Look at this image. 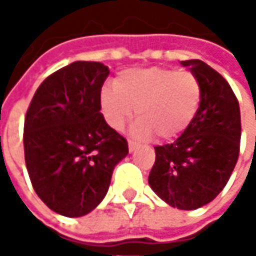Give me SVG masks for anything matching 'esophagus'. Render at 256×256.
<instances>
[{"label":"esophagus","mask_w":256,"mask_h":256,"mask_svg":"<svg viewBox=\"0 0 256 256\" xmlns=\"http://www.w3.org/2000/svg\"><path fill=\"white\" fill-rule=\"evenodd\" d=\"M137 146H138V145L136 144L134 141H128V152H130V154L137 150Z\"/></svg>","instance_id":"1"}]
</instances>
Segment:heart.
Segmentation results:
<instances>
[{"instance_id":"1","label":"heart","mask_w":256,"mask_h":256,"mask_svg":"<svg viewBox=\"0 0 256 256\" xmlns=\"http://www.w3.org/2000/svg\"><path fill=\"white\" fill-rule=\"evenodd\" d=\"M202 84L190 71L150 67L126 70L115 88L101 90L100 104L106 123L120 132L133 118L132 133L138 138L174 140L189 128L202 102Z\"/></svg>"}]
</instances>
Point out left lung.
Returning <instances> with one entry per match:
<instances>
[{
  "label": "left lung",
  "instance_id": "left-lung-1",
  "mask_svg": "<svg viewBox=\"0 0 256 256\" xmlns=\"http://www.w3.org/2000/svg\"><path fill=\"white\" fill-rule=\"evenodd\" d=\"M202 84L193 123L172 144L155 146L148 177L152 190L168 206L196 210L212 202L230 178L240 150V106L226 79L202 60L181 62Z\"/></svg>",
  "mask_w": 256,
  "mask_h": 256
}]
</instances>
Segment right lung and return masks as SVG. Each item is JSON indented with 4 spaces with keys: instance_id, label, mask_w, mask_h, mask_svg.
<instances>
[{
    "instance_id": "1",
    "label": "right lung",
    "mask_w": 256,
    "mask_h": 256,
    "mask_svg": "<svg viewBox=\"0 0 256 256\" xmlns=\"http://www.w3.org/2000/svg\"><path fill=\"white\" fill-rule=\"evenodd\" d=\"M108 74L98 62L68 64L40 84L26 114L23 142L32 188L64 216L93 211L128 154V141L100 112Z\"/></svg>"
}]
</instances>
